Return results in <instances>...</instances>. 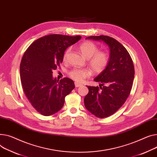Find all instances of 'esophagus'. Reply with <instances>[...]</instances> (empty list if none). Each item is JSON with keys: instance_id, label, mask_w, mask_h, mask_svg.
I'll return each instance as SVG.
<instances>
[{"instance_id": "34e87169", "label": "esophagus", "mask_w": 157, "mask_h": 157, "mask_svg": "<svg viewBox=\"0 0 157 157\" xmlns=\"http://www.w3.org/2000/svg\"><path fill=\"white\" fill-rule=\"evenodd\" d=\"M75 86H76V88H78V87H79V86H82V85H81V84H80V83H78V82H75Z\"/></svg>"}]
</instances>
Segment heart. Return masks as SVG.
<instances>
[{"label":"heart","mask_w":157,"mask_h":157,"mask_svg":"<svg viewBox=\"0 0 157 157\" xmlns=\"http://www.w3.org/2000/svg\"><path fill=\"white\" fill-rule=\"evenodd\" d=\"M81 54L88 59V65L97 74L105 70L109 63V56L105 51H98V46L91 41H86L79 45ZM71 52V48H67L64 54L63 60L66 62ZM91 71L88 69L74 68L68 73L69 76L77 82H81L89 77Z\"/></svg>","instance_id":"b5f03b06"}]
</instances>
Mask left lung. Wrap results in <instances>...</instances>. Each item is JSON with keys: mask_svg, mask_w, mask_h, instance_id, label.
Masks as SVG:
<instances>
[{"mask_svg": "<svg viewBox=\"0 0 157 157\" xmlns=\"http://www.w3.org/2000/svg\"><path fill=\"white\" fill-rule=\"evenodd\" d=\"M86 38L101 40L110 50L108 66L94 79L101 83L100 87L87 86L89 92L84 99L88 111L105 118L116 112L129 95L134 78L133 62L126 48L116 39L104 35Z\"/></svg>", "mask_w": 157, "mask_h": 157, "instance_id": "obj_1", "label": "left lung"}]
</instances>
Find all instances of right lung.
<instances>
[{
  "mask_svg": "<svg viewBox=\"0 0 157 157\" xmlns=\"http://www.w3.org/2000/svg\"><path fill=\"white\" fill-rule=\"evenodd\" d=\"M81 36L53 34L35 40L27 48L20 64V78L25 95L40 114L49 116L63 107L65 97L75 88L74 81L64 78L59 81L52 71L60 67L67 47Z\"/></svg>",
  "mask_w": 157,
  "mask_h": 157,
  "instance_id": "obj_1",
  "label": "right lung"
}]
</instances>
